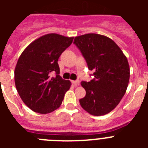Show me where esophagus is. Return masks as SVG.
<instances>
[{
    "instance_id": "esophagus-1",
    "label": "esophagus",
    "mask_w": 148,
    "mask_h": 148,
    "mask_svg": "<svg viewBox=\"0 0 148 148\" xmlns=\"http://www.w3.org/2000/svg\"><path fill=\"white\" fill-rule=\"evenodd\" d=\"M72 83L74 84L75 86H78L79 84V80H76V81H72Z\"/></svg>"
}]
</instances>
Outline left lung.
Here are the masks:
<instances>
[{
    "label": "left lung",
    "mask_w": 148,
    "mask_h": 148,
    "mask_svg": "<svg viewBox=\"0 0 148 148\" xmlns=\"http://www.w3.org/2000/svg\"><path fill=\"white\" fill-rule=\"evenodd\" d=\"M74 44L80 49L88 69L94 72L90 82H82L85 97L79 100L84 110L92 116L108 114L119 104L126 92L130 66L127 58L112 39L88 33L76 36Z\"/></svg>",
    "instance_id": "left-lung-1"
}]
</instances>
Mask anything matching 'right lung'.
<instances>
[{"label":"right lung","mask_w":148,"mask_h":148,"mask_svg":"<svg viewBox=\"0 0 148 148\" xmlns=\"http://www.w3.org/2000/svg\"><path fill=\"white\" fill-rule=\"evenodd\" d=\"M73 40V37L47 34L29 44L18 58L15 87L23 103L34 112H53L61 106L70 90L71 82L59 75L58 60Z\"/></svg>","instance_id":"1"}]
</instances>
